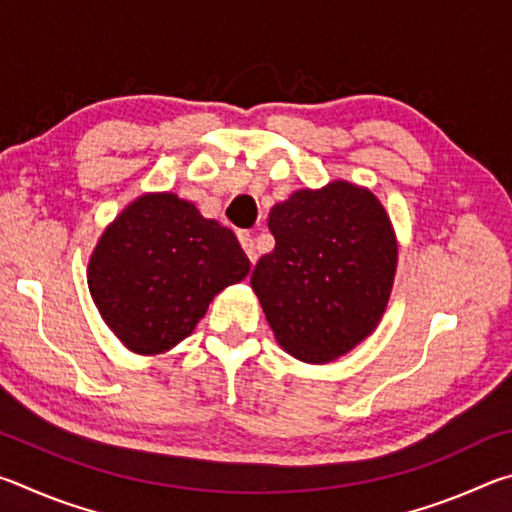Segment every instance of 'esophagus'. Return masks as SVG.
<instances>
[{
	"label": "esophagus",
	"mask_w": 512,
	"mask_h": 512,
	"mask_svg": "<svg viewBox=\"0 0 512 512\" xmlns=\"http://www.w3.org/2000/svg\"><path fill=\"white\" fill-rule=\"evenodd\" d=\"M239 244H241V248L246 250V255H248V259L250 262H257V250H255V239H253V235H250V232H239Z\"/></svg>",
	"instance_id": "esophagus-1"
}]
</instances>
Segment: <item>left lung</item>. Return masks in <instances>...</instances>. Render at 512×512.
<instances>
[{"mask_svg": "<svg viewBox=\"0 0 512 512\" xmlns=\"http://www.w3.org/2000/svg\"><path fill=\"white\" fill-rule=\"evenodd\" d=\"M273 253L250 287L275 341L305 363H329L375 332L391 300L397 237L368 187L332 180L268 212Z\"/></svg>", "mask_w": 512, "mask_h": 512, "instance_id": "left-lung-1", "label": "left lung"}]
</instances>
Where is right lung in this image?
Segmentation results:
<instances>
[{"label": "right lung", "mask_w": 512, "mask_h": 512, "mask_svg": "<svg viewBox=\"0 0 512 512\" xmlns=\"http://www.w3.org/2000/svg\"><path fill=\"white\" fill-rule=\"evenodd\" d=\"M250 273L235 232L171 192L137 196L108 223L88 264L103 323L135 354H162L194 332L216 293Z\"/></svg>", "instance_id": "right-lung-1"}]
</instances>
